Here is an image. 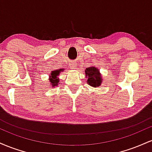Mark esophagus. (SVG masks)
<instances>
[{"label": "esophagus", "instance_id": "esophagus-1", "mask_svg": "<svg viewBox=\"0 0 152 152\" xmlns=\"http://www.w3.org/2000/svg\"><path fill=\"white\" fill-rule=\"evenodd\" d=\"M69 66H70V68L71 69H74L75 67L76 66V64H75L74 62H71L70 64H69Z\"/></svg>", "mask_w": 152, "mask_h": 152}]
</instances>
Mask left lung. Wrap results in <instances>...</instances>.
<instances>
[{
	"mask_svg": "<svg viewBox=\"0 0 152 152\" xmlns=\"http://www.w3.org/2000/svg\"><path fill=\"white\" fill-rule=\"evenodd\" d=\"M85 73H86V76L88 78L87 83L89 86L92 87L100 86L102 82V78H101V74L97 68L94 66L86 68Z\"/></svg>",
	"mask_w": 152,
	"mask_h": 152,
	"instance_id": "left-lung-1",
	"label": "left lung"
}]
</instances>
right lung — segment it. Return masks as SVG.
<instances>
[{
  "instance_id": "1",
  "label": "right lung",
  "mask_w": 152,
  "mask_h": 152,
  "mask_svg": "<svg viewBox=\"0 0 152 152\" xmlns=\"http://www.w3.org/2000/svg\"><path fill=\"white\" fill-rule=\"evenodd\" d=\"M64 71V69H59V70H56V71H53L51 72V74L50 75V78L49 81L50 82V84L53 86V87L57 86L59 82V79L58 78V75L60 74L61 71Z\"/></svg>"
}]
</instances>
